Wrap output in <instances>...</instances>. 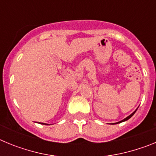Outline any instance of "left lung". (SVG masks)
Returning a JSON list of instances; mask_svg holds the SVG:
<instances>
[{"label":"left lung","mask_w":156,"mask_h":156,"mask_svg":"<svg viewBox=\"0 0 156 156\" xmlns=\"http://www.w3.org/2000/svg\"><path fill=\"white\" fill-rule=\"evenodd\" d=\"M137 109L135 110V111H134V112H133V113H132V114H130V115H129V116H127V117H126V118H125V119H122V120L119 121V122H116V123H119V122H124V121H126V120H128V119H129V118H131V117H132V116H133V114H134V113H135V112H136V111H137Z\"/></svg>","instance_id":"left-lung-1"}]
</instances>
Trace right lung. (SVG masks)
I'll return each mask as SVG.
<instances>
[{
	"mask_svg": "<svg viewBox=\"0 0 156 156\" xmlns=\"http://www.w3.org/2000/svg\"><path fill=\"white\" fill-rule=\"evenodd\" d=\"M40 123H41V122H40ZM41 124H46V123H43V122H41ZM48 125V124H47Z\"/></svg>",
	"mask_w": 156,
	"mask_h": 156,
	"instance_id": "1",
	"label": "right lung"
}]
</instances>
